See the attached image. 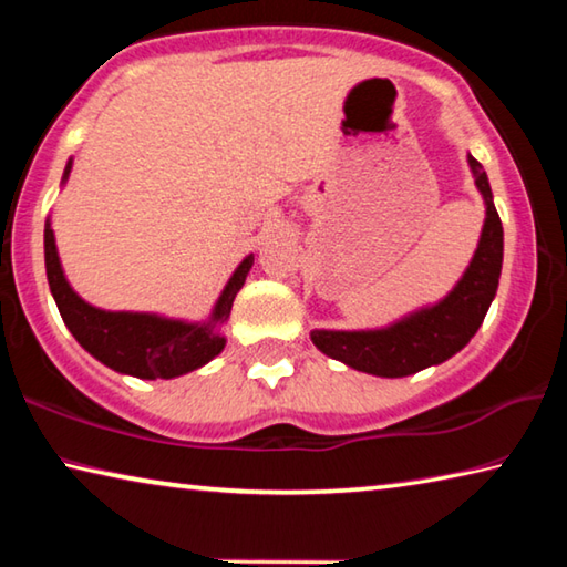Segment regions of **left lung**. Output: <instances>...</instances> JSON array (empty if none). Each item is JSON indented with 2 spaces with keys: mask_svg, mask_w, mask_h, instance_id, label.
I'll return each instance as SVG.
<instances>
[{
  "mask_svg": "<svg viewBox=\"0 0 567 567\" xmlns=\"http://www.w3.org/2000/svg\"><path fill=\"white\" fill-rule=\"evenodd\" d=\"M475 187L483 195L485 223L470 265L437 302L422 305L382 328L310 332L322 354L378 378H405L453 358L483 324L495 300L503 270V223L493 203L491 182L480 162L467 155Z\"/></svg>",
  "mask_w": 567,
  "mask_h": 567,
  "instance_id": "1",
  "label": "left lung"
}]
</instances>
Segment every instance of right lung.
Returning <instances> with one entry per match:
<instances>
[{"label":"right lung","instance_id":"obj_1","mask_svg":"<svg viewBox=\"0 0 567 567\" xmlns=\"http://www.w3.org/2000/svg\"><path fill=\"white\" fill-rule=\"evenodd\" d=\"M72 172V157L66 159L62 187ZM255 255H247L229 275L227 285L213 305L205 320L167 318L159 312L134 310H102L74 292L64 275L56 252L52 217L44 223V267L47 282L56 307L74 340L87 350L94 360L107 364L120 375L140 380H172L199 370L225 350L227 338L223 328L233 312L237 292L243 290Z\"/></svg>","mask_w":567,"mask_h":567}]
</instances>
